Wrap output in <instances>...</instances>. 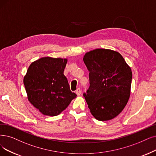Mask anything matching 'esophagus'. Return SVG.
Returning <instances> with one entry per match:
<instances>
[{
	"label": "esophagus",
	"instance_id": "obj_1",
	"mask_svg": "<svg viewBox=\"0 0 156 156\" xmlns=\"http://www.w3.org/2000/svg\"><path fill=\"white\" fill-rule=\"evenodd\" d=\"M76 93L77 96H79L80 95V93H81V90H80V88L77 89V90L76 91Z\"/></svg>",
	"mask_w": 156,
	"mask_h": 156
}]
</instances>
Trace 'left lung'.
Segmentation results:
<instances>
[{"label":"left lung","mask_w":156,"mask_h":156,"mask_svg":"<svg viewBox=\"0 0 156 156\" xmlns=\"http://www.w3.org/2000/svg\"><path fill=\"white\" fill-rule=\"evenodd\" d=\"M83 61L89 71L90 88L84 97L97 120L113 119L129 101L131 68L122 55L110 49L97 48L86 52Z\"/></svg>","instance_id":"8db88e82"}]
</instances>
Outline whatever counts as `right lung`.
<instances>
[{"mask_svg":"<svg viewBox=\"0 0 156 156\" xmlns=\"http://www.w3.org/2000/svg\"><path fill=\"white\" fill-rule=\"evenodd\" d=\"M67 61L41 58L30 65L23 77L28 101L43 115H59L77 96L63 73Z\"/></svg>","mask_w":156,"mask_h":156,"instance_id":"1","label":"right lung"}]
</instances>
